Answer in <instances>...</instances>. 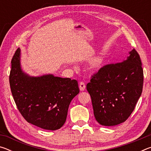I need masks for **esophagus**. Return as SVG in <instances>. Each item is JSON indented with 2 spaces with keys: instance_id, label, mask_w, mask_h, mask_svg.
Listing matches in <instances>:
<instances>
[{
  "instance_id": "obj_1",
  "label": "esophagus",
  "mask_w": 151,
  "mask_h": 151,
  "mask_svg": "<svg viewBox=\"0 0 151 151\" xmlns=\"http://www.w3.org/2000/svg\"><path fill=\"white\" fill-rule=\"evenodd\" d=\"M85 88H86V86L85 85V83H84L83 82H81V83H79V88H80V91H84L85 90Z\"/></svg>"
}]
</instances>
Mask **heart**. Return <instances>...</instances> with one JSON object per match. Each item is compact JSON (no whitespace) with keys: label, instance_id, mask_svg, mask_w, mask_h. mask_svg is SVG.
I'll use <instances>...</instances> for the list:
<instances>
[{"label":"heart","instance_id":"b5f03b06","mask_svg":"<svg viewBox=\"0 0 151 151\" xmlns=\"http://www.w3.org/2000/svg\"><path fill=\"white\" fill-rule=\"evenodd\" d=\"M101 62L99 60H97L96 62L94 63L93 65H91V66L90 67V69L93 71H96L101 68Z\"/></svg>","mask_w":151,"mask_h":151}]
</instances>
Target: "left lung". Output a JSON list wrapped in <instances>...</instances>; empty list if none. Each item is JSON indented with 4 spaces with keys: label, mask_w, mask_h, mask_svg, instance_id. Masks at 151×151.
<instances>
[{
    "label": "left lung",
    "mask_w": 151,
    "mask_h": 151,
    "mask_svg": "<svg viewBox=\"0 0 151 151\" xmlns=\"http://www.w3.org/2000/svg\"><path fill=\"white\" fill-rule=\"evenodd\" d=\"M129 54L121 63L104 66L86 85L94 117L103 126H115L124 122L141 95V60L134 48Z\"/></svg>",
    "instance_id": "1"
}]
</instances>
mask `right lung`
I'll list each match as a JSON object with an SVG mask.
<instances>
[{
    "label": "right lung",
    "instance_id": "right-lung-1",
    "mask_svg": "<svg viewBox=\"0 0 151 151\" xmlns=\"http://www.w3.org/2000/svg\"><path fill=\"white\" fill-rule=\"evenodd\" d=\"M20 57L19 48L11 60L9 76L18 109L29 123L46 130L59 129L66 121L71 101L79 93L77 81L52 74L30 76L22 69Z\"/></svg>",
    "mask_w": 151,
    "mask_h": 151
}]
</instances>
